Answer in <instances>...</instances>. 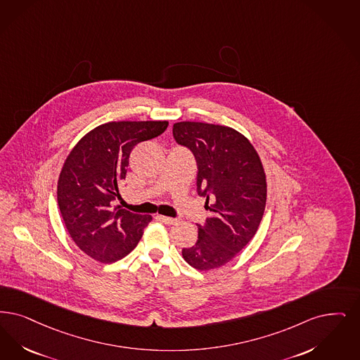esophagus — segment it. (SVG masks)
<instances>
[{
  "label": "esophagus",
  "mask_w": 360,
  "mask_h": 360,
  "mask_svg": "<svg viewBox=\"0 0 360 360\" xmlns=\"http://www.w3.org/2000/svg\"><path fill=\"white\" fill-rule=\"evenodd\" d=\"M157 218H158L159 221L165 222L166 225H174V224H176L179 221L178 218H173V217L158 216Z\"/></svg>",
  "instance_id": "obj_1"
}]
</instances>
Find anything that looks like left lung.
I'll return each mask as SVG.
<instances>
[{"label": "left lung", "mask_w": 360, "mask_h": 360, "mask_svg": "<svg viewBox=\"0 0 360 360\" xmlns=\"http://www.w3.org/2000/svg\"><path fill=\"white\" fill-rule=\"evenodd\" d=\"M175 142L197 160V193L209 212L198 240L182 256L198 271L216 269L255 237L266 203V179L259 154L238 131L201 122L173 126Z\"/></svg>", "instance_id": "left-lung-1"}]
</instances>
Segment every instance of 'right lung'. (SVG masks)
Returning a JSON list of instances; mask_svg holds the SVG:
<instances>
[{
	"label": "right lung",
	"instance_id": "add662e5",
	"mask_svg": "<svg viewBox=\"0 0 360 360\" xmlns=\"http://www.w3.org/2000/svg\"><path fill=\"white\" fill-rule=\"evenodd\" d=\"M169 122H110L89 131L65 159L58 182L60 213L71 238L104 264L138 245L153 217L115 206L132 148L157 138Z\"/></svg>",
	"mask_w": 360,
	"mask_h": 360
}]
</instances>
